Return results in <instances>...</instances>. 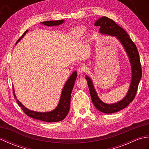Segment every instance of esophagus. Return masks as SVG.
I'll return each mask as SVG.
<instances>
[{"instance_id":"34e87169","label":"esophagus","mask_w":149,"mask_h":149,"mask_svg":"<svg viewBox=\"0 0 149 149\" xmlns=\"http://www.w3.org/2000/svg\"><path fill=\"white\" fill-rule=\"evenodd\" d=\"M85 71H86V67L84 66H80V67H79V68H78V72L81 74H83V73L85 72Z\"/></svg>"}]
</instances>
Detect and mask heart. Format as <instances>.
<instances>
[{
    "label": "heart",
    "mask_w": 149,
    "mask_h": 149,
    "mask_svg": "<svg viewBox=\"0 0 149 149\" xmlns=\"http://www.w3.org/2000/svg\"><path fill=\"white\" fill-rule=\"evenodd\" d=\"M85 32H86V29L84 27L77 26L73 29L72 33L74 36L79 38L83 36Z\"/></svg>",
    "instance_id": "obj_1"
}]
</instances>
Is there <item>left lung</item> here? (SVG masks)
<instances>
[{"label":"left lung","instance_id":"1","mask_svg":"<svg viewBox=\"0 0 149 149\" xmlns=\"http://www.w3.org/2000/svg\"><path fill=\"white\" fill-rule=\"evenodd\" d=\"M95 26L100 27L99 33L101 34L116 38L124 49L131 65L132 76L127 93L121 100L115 103L106 104L102 102L98 96L92 80L87 75L85 77L88 82L91 100L95 107L100 112L113 113L125 108L134 99L142 75L140 56L136 46L129 36L128 34L111 19L102 17L95 22Z\"/></svg>","mask_w":149,"mask_h":149}]
</instances>
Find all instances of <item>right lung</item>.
<instances>
[{
    "label": "right lung",
    "mask_w": 149,
    "mask_h": 149,
    "mask_svg": "<svg viewBox=\"0 0 149 149\" xmlns=\"http://www.w3.org/2000/svg\"><path fill=\"white\" fill-rule=\"evenodd\" d=\"M65 22L64 20H53V21H46L43 22H41V24L45 25L46 26L52 27V26H59V25L63 24ZM28 32V30H27L25 32L23 35L21 36V38L19 39L16 44H17L18 42H20V40L23 38L26 34ZM77 72L74 71L71 74L70 76L68 79V80L66 81L65 84V86H63V88L61 91V97H60V99L59 101V103L58 106L54 109H53L50 111L48 112H38L35 111L31 110L29 109H27L26 107H25L23 104H22L20 101H19L17 96L15 95V91L13 88V93L15 99H17V102L18 104L20 106L22 109L24 111V112L26 114L27 116H29L31 118L42 120L43 122H56L61 121L63 119H65L66 115H68L69 109H70V98H71V93L74 88L75 81L76 80L77 78Z\"/></svg>",
    "instance_id": "right-lung-1"
}]
</instances>
